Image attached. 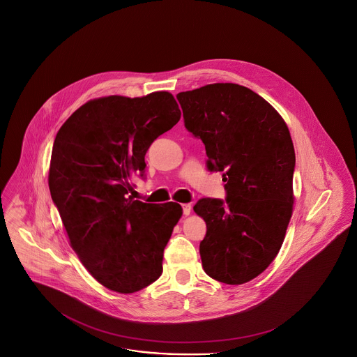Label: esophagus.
I'll return each mask as SVG.
<instances>
[{"mask_svg": "<svg viewBox=\"0 0 357 357\" xmlns=\"http://www.w3.org/2000/svg\"><path fill=\"white\" fill-rule=\"evenodd\" d=\"M183 213L185 215V216H188L189 213H190V209H192V206H190V204H183Z\"/></svg>", "mask_w": 357, "mask_h": 357, "instance_id": "esophagus-1", "label": "esophagus"}]
</instances>
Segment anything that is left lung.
Listing matches in <instances>:
<instances>
[{
    "label": "left lung",
    "mask_w": 357,
    "mask_h": 357,
    "mask_svg": "<svg viewBox=\"0 0 357 357\" xmlns=\"http://www.w3.org/2000/svg\"><path fill=\"white\" fill-rule=\"evenodd\" d=\"M184 125L206 146V169L222 172L225 200L203 197L200 257L227 284L258 277L277 257L293 212L296 153L289 129L262 96L234 83L178 93Z\"/></svg>",
    "instance_id": "obj_1"
}]
</instances>
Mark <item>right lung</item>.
Masks as SVG:
<instances>
[{
	"label": "right lung",
	"instance_id": "1",
	"mask_svg": "<svg viewBox=\"0 0 357 357\" xmlns=\"http://www.w3.org/2000/svg\"><path fill=\"white\" fill-rule=\"evenodd\" d=\"M181 112L167 91L87 102L57 132L48 184L80 261L105 287L130 294L158 280L177 203L151 204L128 196L145 177V154Z\"/></svg>",
	"mask_w": 357,
	"mask_h": 357
}]
</instances>
